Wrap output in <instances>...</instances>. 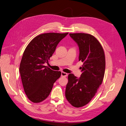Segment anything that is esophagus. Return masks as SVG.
I'll list each match as a JSON object with an SVG mask.
<instances>
[{
	"mask_svg": "<svg viewBox=\"0 0 126 126\" xmlns=\"http://www.w3.org/2000/svg\"><path fill=\"white\" fill-rule=\"evenodd\" d=\"M67 75H68V74L66 73L63 72V71H62V76L66 77V76H67Z\"/></svg>",
	"mask_w": 126,
	"mask_h": 126,
	"instance_id": "34e87169",
	"label": "esophagus"
}]
</instances>
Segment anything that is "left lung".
<instances>
[{
	"instance_id": "1",
	"label": "left lung",
	"mask_w": 126,
	"mask_h": 126,
	"mask_svg": "<svg viewBox=\"0 0 126 126\" xmlns=\"http://www.w3.org/2000/svg\"><path fill=\"white\" fill-rule=\"evenodd\" d=\"M79 47V61L83 63L79 79L69 74L65 92L73 107L85 105L95 96L104 78L105 58L102 47L96 38L86 33H69Z\"/></svg>"
}]
</instances>
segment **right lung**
I'll use <instances>...</instances> for the list:
<instances>
[{
	"instance_id": "add662e5",
	"label": "right lung",
	"mask_w": 126,
	"mask_h": 126,
	"mask_svg": "<svg viewBox=\"0 0 126 126\" xmlns=\"http://www.w3.org/2000/svg\"><path fill=\"white\" fill-rule=\"evenodd\" d=\"M68 33H47L35 36L25 48L19 66V73L25 93L33 103L47 98L61 71H54L45 63L55 51L58 44Z\"/></svg>"
}]
</instances>
